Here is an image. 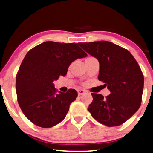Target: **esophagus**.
I'll return each instance as SVG.
<instances>
[{
	"label": "esophagus",
	"instance_id": "obj_1",
	"mask_svg": "<svg viewBox=\"0 0 153 153\" xmlns=\"http://www.w3.org/2000/svg\"><path fill=\"white\" fill-rule=\"evenodd\" d=\"M83 93H85V91L82 90V89H79L78 90V95L80 96L83 94Z\"/></svg>",
	"mask_w": 153,
	"mask_h": 153
}]
</instances>
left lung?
<instances>
[{"instance_id":"left-lung-1","label":"left lung","mask_w":153,"mask_h":153,"mask_svg":"<svg viewBox=\"0 0 153 153\" xmlns=\"http://www.w3.org/2000/svg\"><path fill=\"white\" fill-rule=\"evenodd\" d=\"M100 65L98 79L110 91L109 95L91 93L88 111L93 118L108 127L117 126L130 118L140 108L144 76L131 53L108 41L79 43Z\"/></svg>"}]
</instances>
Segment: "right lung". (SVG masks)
I'll use <instances>...</instances> for the list:
<instances>
[{"label":"right lung","mask_w":153,"mask_h":153,"mask_svg":"<svg viewBox=\"0 0 153 153\" xmlns=\"http://www.w3.org/2000/svg\"><path fill=\"white\" fill-rule=\"evenodd\" d=\"M87 54L76 43L45 42L27 53L16 76L18 103L37 126L51 128L62 121L78 95L75 89L59 92L53 81L65 76L72 62Z\"/></svg>","instance_id":"add662e5"}]
</instances>
